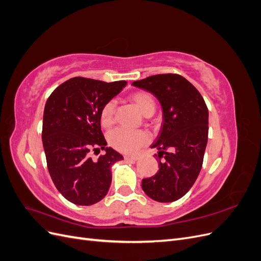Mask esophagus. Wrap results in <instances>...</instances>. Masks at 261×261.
I'll list each match as a JSON object with an SVG mask.
<instances>
[{
    "label": "esophagus",
    "mask_w": 261,
    "mask_h": 261,
    "mask_svg": "<svg viewBox=\"0 0 261 261\" xmlns=\"http://www.w3.org/2000/svg\"><path fill=\"white\" fill-rule=\"evenodd\" d=\"M124 158L125 160H132V161H137L139 159L138 155H129V154H126Z\"/></svg>",
    "instance_id": "1"
}]
</instances>
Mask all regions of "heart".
<instances>
[{
	"label": "heart",
	"mask_w": 261,
	"mask_h": 261,
	"mask_svg": "<svg viewBox=\"0 0 261 261\" xmlns=\"http://www.w3.org/2000/svg\"><path fill=\"white\" fill-rule=\"evenodd\" d=\"M132 101L137 106L140 112L148 116L154 112V101L149 93L138 91L130 96ZM115 121V102L109 101L100 112V122L105 128H109ZM149 136L144 130H129L126 128H117L110 133L109 143L114 149L125 153H133L148 143Z\"/></svg>",
	"instance_id": "heart-1"
}]
</instances>
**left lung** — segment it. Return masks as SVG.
<instances>
[{"mask_svg":"<svg viewBox=\"0 0 261 261\" xmlns=\"http://www.w3.org/2000/svg\"><path fill=\"white\" fill-rule=\"evenodd\" d=\"M132 85L151 92L163 112L160 133L151 145L159 150V171L144 178L141 187L155 201H175L192 188L202 167L208 143L207 106L199 91L177 74L153 75Z\"/></svg>","mask_w":261,"mask_h":261,"instance_id":"1","label":"left lung"}]
</instances>
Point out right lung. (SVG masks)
I'll return each instance as SVG.
<instances>
[{
	"label": "right lung",
	"mask_w": 261,
	"mask_h": 261,
	"mask_svg": "<svg viewBox=\"0 0 261 261\" xmlns=\"http://www.w3.org/2000/svg\"><path fill=\"white\" fill-rule=\"evenodd\" d=\"M74 77L60 85L46 101L42 143L50 176L63 197L78 206L103 199L112 180V165L123 155L107 147L100 112L126 86ZM91 149L105 153L98 161Z\"/></svg>",
	"instance_id": "add662e5"
}]
</instances>
